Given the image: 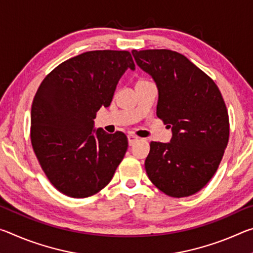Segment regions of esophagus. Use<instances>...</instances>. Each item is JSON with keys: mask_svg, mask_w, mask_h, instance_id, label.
<instances>
[{"mask_svg": "<svg viewBox=\"0 0 253 253\" xmlns=\"http://www.w3.org/2000/svg\"><path fill=\"white\" fill-rule=\"evenodd\" d=\"M127 138H128V144H129L130 146H131V145H134L137 142V140H138V137L135 136V135H128Z\"/></svg>", "mask_w": 253, "mask_h": 253, "instance_id": "esophagus-1", "label": "esophagus"}]
</instances>
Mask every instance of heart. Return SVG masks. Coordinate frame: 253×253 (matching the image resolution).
I'll return each mask as SVG.
<instances>
[{
  "mask_svg": "<svg viewBox=\"0 0 253 253\" xmlns=\"http://www.w3.org/2000/svg\"><path fill=\"white\" fill-rule=\"evenodd\" d=\"M140 81H146V80H140ZM140 81H138V83H140Z\"/></svg>",
  "mask_w": 253,
  "mask_h": 253,
  "instance_id": "1",
  "label": "heart"
}]
</instances>
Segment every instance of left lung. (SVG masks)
<instances>
[{"instance_id": "8db88e82", "label": "left lung", "mask_w": 253, "mask_h": 253, "mask_svg": "<svg viewBox=\"0 0 253 253\" xmlns=\"http://www.w3.org/2000/svg\"><path fill=\"white\" fill-rule=\"evenodd\" d=\"M158 88L157 117L172 128L170 143L152 142L148 178L172 198L198 193L215 174L229 142V115L215 83L183 54L132 50Z\"/></svg>"}]
</instances>
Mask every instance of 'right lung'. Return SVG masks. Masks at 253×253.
<instances>
[{"mask_svg":"<svg viewBox=\"0 0 253 253\" xmlns=\"http://www.w3.org/2000/svg\"><path fill=\"white\" fill-rule=\"evenodd\" d=\"M127 68L135 69L129 51H88L60 63L38 89L31 108L32 148L45 176L62 194L84 199L98 193L125 156L124 132L92 127Z\"/></svg>","mask_w":253,"mask_h":253,"instance_id":"1","label":"right lung"}]
</instances>
